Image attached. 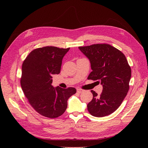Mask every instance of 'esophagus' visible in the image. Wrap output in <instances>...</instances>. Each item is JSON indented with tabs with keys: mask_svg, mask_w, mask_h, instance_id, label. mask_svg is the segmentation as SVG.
Segmentation results:
<instances>
[{
	"mask_svg": "<svg viewBox=\"0 0 148 148\" xmlns=\"http://www.w3.org/2000/svg\"><path fill=\"white\" fill-rule=\"evenodd\" d=\"M77 92L78 93H82V92H84V90H83V89H77Z\"/></svg>",
	"mask_w": 148,
	"mask_h": 148,
	"instance_id": "esophagus-1",
	"label": "esophagus"
}]
</instances>
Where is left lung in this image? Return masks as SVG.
Here are the masks:
<instances>
[{
    "mask_svg": "<svg viewBox=\"0 0 148 148\" xmlns=\"http://www.w3.org/2000/svg\"><path fill=\"white\" fill-rule=\"evenodd\" d=\"M89 60L92 71L88 79L97 80L103 87L99 96L92 90L93 97L87 106L89 112L96 117L109 115L122 104L129 90L132 70L123 53L107 44L79 47Z\"/></svg>",
    "mask_w": 148,
    "mask_h": 148,
    "instance_id": "1",
    "label": "left lung"
}]
</instances>
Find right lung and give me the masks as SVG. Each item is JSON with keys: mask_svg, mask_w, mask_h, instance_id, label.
Returning a JSON list of instances; mask_svg holds the SVG:
<instances>
[{"mask_svg": "<svg viewBox=\"0 0 148 148\" xmlns=\"http://www.w3.org/2000/svg\"><path fill=\"white\" fill-rule=\"evenodd\" d=\"M70 48L46 46L31 51L22 65L21 86L34 109L48 118L63 114L69 98L77 92L75 88H56L52 75L60 72L62 59Z\"/></svg>", "mask_w": 148, "mask_h": 148, "instance_id": "add662e5", "label": "right lung"}]
</instances>
